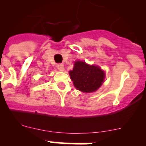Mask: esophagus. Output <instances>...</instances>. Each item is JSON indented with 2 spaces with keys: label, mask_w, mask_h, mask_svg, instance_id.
Listing matches in <instances>:
<instances>
[{
  "label": "esophagus",
  "mask_w": 146,
  "mask_h": 146,
  "mask_svg": "<svg viewBox=\"0 0 146 146\" xmlns=\"http://www.w3.org/2000/svg\"><path fill=\"white\" fill-rule=\"evenodd\" d=\"M57 68L60 71H64V66L63 64H57Z\"/></svg>",
  "instance_id": "1"
}]
</instances>
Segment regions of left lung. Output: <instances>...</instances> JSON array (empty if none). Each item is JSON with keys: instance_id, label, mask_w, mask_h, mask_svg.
<instances>
[{"instance_id": "obj_1", "label": "left lung", "mask_w": 146, "mask_h": 146, "mask_svg": "<svg viewBox=\"0 0 146 146\" xmlns=\"http://www.w3.org/2000/svg\"><path fill=\"white\" fill-rule=\"evenodd\" d=\"M70 76L78 90L84 92L96 91L104 82V73L98 66L88 65L83 61H76Z\"/></svg>"}]
</instances>
